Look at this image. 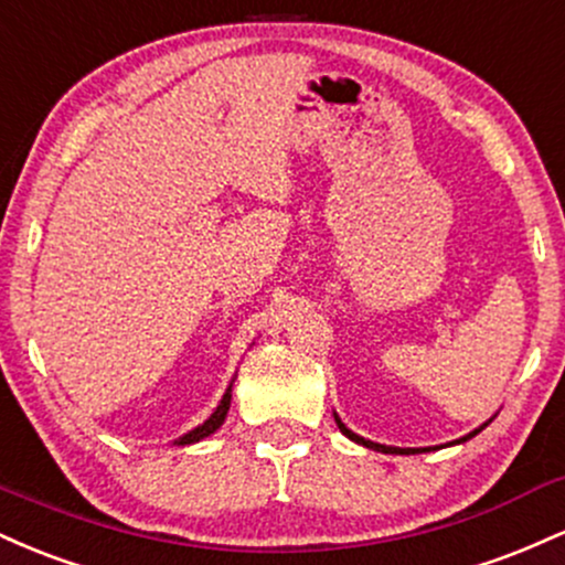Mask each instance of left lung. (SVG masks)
I'll list each match as a JSON object with an SVG mask.
<instances>
[{
	"label": "left lung",
	"mask_w": 565,
	"mask_h": 565,
	"mask_svg": "<svg viewBox=\"0 0 565 565\" xmlns=\"http://www.w3.org/2000/svg\"><path fill=\"white\" fill-rule=\"evenodd\" d=\"M337 425H340V430L345 433V436L350 438V440H355V444H361V446H366V449H374V451H385V454H417V451H430V449H395V446H382V444H374V440H366V438H361V436H355V433H350L345 425L340 423V419H337ZM483 427H478V430H472L470 436H465V438H459V440H468V438H472V436H478V433H481ZM457 440V444H459Z\"/></svg>",
	"instance_id": "left-lung-1"
}]
</instances>
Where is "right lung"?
Listing matches in <instances>:
<instances>
[{"mask_svg": "<svg viewBox=\"0 0 565 565\" xmlns=\"http://www.w3.org/2000/svg\"><path fill=\"white\" fill-rule=\"evenodd\" d=\"M228 406H231V387L228 391H225V395H223V401H220V406L215 408V414H212L210 419H206L204 425H199L196 430H191L188 433V436H183L178 440V444H196V440H201V438H206L210 436V433H215L220 425H223V419H225V414H228Z\"/></svg>", "mask_w": 565, "mask_h": 565, "instance_id": "1", "label": "right lung"}]
</instances>
